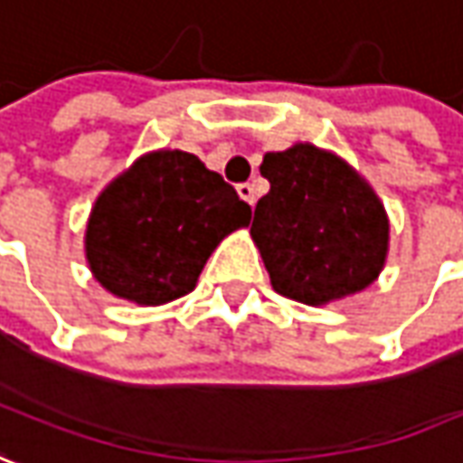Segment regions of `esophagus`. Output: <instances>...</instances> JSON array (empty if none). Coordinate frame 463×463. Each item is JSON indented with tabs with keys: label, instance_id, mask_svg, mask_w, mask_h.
Instances as JSON below:
<instances>
[{
	"label": "esophagus",
	"instance_id": "34e87169",
	"mask_svg": "<svg viewBox=\"0 0 463 463\" xmlns=\"http://www.w3.org/2000/svg\"><path fill=\"white\" fill-rule=\"evenodd\" d=\"M238 194H241L248 204H256V189H253V184H238Z\"/></svg>",
	"mask_w": 463,
	"mask_h": 463
}]
</instances>
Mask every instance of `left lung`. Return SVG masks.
I'll use <instances>...</instances> for the list:
<instances>
[{"instance_id":"left-lung-1","label":"left lung","mask_w":463,"mask_h":463,"mask_svg":"<svg viewBox=\"0 0 463 463\" xmlns=\"http://www.w3.org/2000/svg\"><path fill=\"white\" fill-rule=\"evenodd\" d=\"M263 194L250 238L271 287L302 305H327L366 289L390 248V220L374 189L335 153L297 143L266 153Z\"/></svg>"}]
</instances>
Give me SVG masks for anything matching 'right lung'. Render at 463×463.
I'll use <instances>...</instances> for the list:
<instances>
[{"label":"right lung","mask_w":463,"mask_h":463,"mask_svg":"<svg viewBox=\"0 0 463 463\" xmlns=\"http://www.w3.org/2000/svg\"><path fill=\"white\" fill-rule=\"evenodd\" d=\"M248 222L250 207L197 156L146 153L94 202L89 269L115 297L166 305L194 289L220 241Z\"/></svg>","instance_id":"add662e5"}]
</instances>
